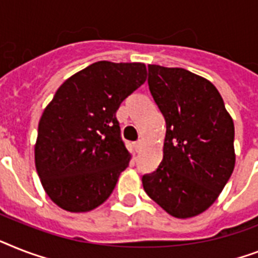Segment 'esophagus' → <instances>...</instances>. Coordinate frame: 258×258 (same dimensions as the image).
Returning <instances> with one entry per match:
<instances>
[{
  "instance_id": "obj_1",
  "label": "esophagus",
  "mask_w": 258,
  "mask_h": 258,
  "mask_svg": "<svg viewBox=\"0 0 258 258\" xmlns=\"http://www.w3.org/2000/svg\"><path fill=\"white\" fill-rule=\"evenodd\" d=\"M134 146H135V150L139 152V151L142 150V147H143V142H142V140H138V142L134 143Z\"/></svg>"
}]
</instances>
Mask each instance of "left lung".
<instances>
[{
    "instance_id": "left-lung-1",
    "label": "left lung",
    "mask_w": 258,
    "mask_h": 258,
    "mask_svg": "<svg viewBox=\"0 0 258 258\" xmlns=\"http://www.w3.org/2000/svg\"><path fill=\"white\" fill-rule=\"evenodd\" d=\"M148 87L165 119V139L162 163L143 175V188L171 216L194 217L233 172V120L216 87L188 70L148 64Z\"/></svg>"
}]
</instances>
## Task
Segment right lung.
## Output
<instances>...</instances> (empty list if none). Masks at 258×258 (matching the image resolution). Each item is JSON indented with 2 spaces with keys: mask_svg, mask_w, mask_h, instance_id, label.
<instances>
[{
  "mask_svg": "<svg viewBox=\"0 0 258 258\" xmlns=\"http://www.w3.org/2000/svg\"><path fill=\"white\" fill-rule=\"evenodd\" d=\"M146 79L143 63L99 60L56 90L39 120L34 152L42 185L58 207L87 212L112 194L131 159L116 111Z\"/></svg>",
  "mask_w": 258,
  "mask_h": 258,
  "instance_id": "1",
  "label": "right lung"
}]
</instances>
